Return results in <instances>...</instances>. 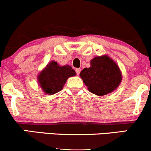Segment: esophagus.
<instances>
[{
  "label": "esophagus",
  "mask_w": 151,
  "mask_h": 151,
  "mask_svg": "<svg viewBox=\"0 0 151 151\" xmlns=\"http://www.w3.org/2000/svg\"><path fill=\"white\" fill-rule=\"evenodd\" d=\"M75 71H76V73H77V75H79V73H80V72H81V69H76Z\"/></svg>",
  "instance_id": "esophagus-1"
}]
</instances>
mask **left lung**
I'll use <instances>...</instances> for the list:
<instances>
[{
	"label": "left lung",
	"mask_w": 151,
	"mask_h": 151,
	"mask_svg": "<svg viewBox=\"0 0 151 151\" xmlns=\"http://www.w3.org/2000/svg\"><path fill=\"white\" fill-rule=\"evenodd\" d=\"M91 67L80 72V77L90 92L104 96L116 89L122 79L117 64L107 55L95 57L90 62Z\"/></svg>",
	"instance_id": "left-lung-1"
}]
</instances>
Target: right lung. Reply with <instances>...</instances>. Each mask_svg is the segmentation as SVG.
I'll list each match as a JSON object with an SVG mask.
<instances>
[{"label":"right lung","instance_id":"right-lung-1","mask_svg":"<svg viewBox=\"0 0 151 151\" xmlns=\"http://www.w3.org/2000/svg\"><path fill=\"white\" fill-rule=\"evenodd\" d=\"M75 75V71L70 66H60L52 61L39 74L37 80L42 91L52 95L61 91L67 79Z\"/></svg>","mask_w":151,"mask_h":151}]
</instances>
